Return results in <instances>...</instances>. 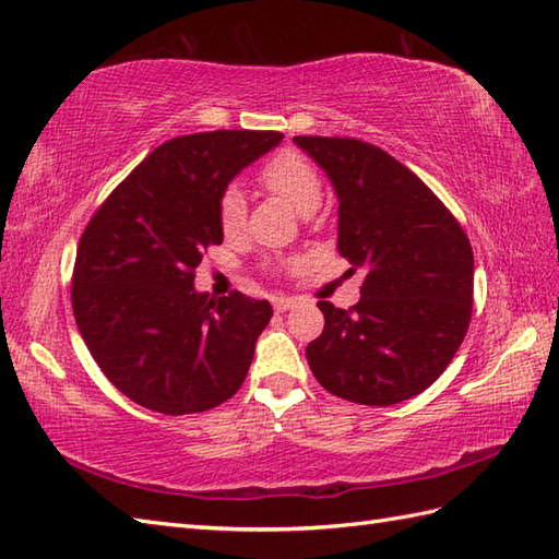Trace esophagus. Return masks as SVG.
Listing matches in <instances>:
<instances>
[{
  "instance_id": "esophagus-1",
  "label": "esophagus",
  "mask_w": 559,
  "mask_h": 559,
  "mask_svg": "<svg viewBox=\"0 0 559 559\" xmlns=\"http://www.w3.org/2000/svg\"><path fill=\"white\" fill-rule=\"evenodd\" d=\"M273 307H276V312H288L295 307V300L293 298H276L273 300Z\"/></svg>"
}]
</instances>
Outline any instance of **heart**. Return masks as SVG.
Returning <instances> with one entry per match:
<instances>
[{"mask_svg": "<svg viewBox=\"0 0 559 559\" xmlns=\"http://www.w3.org/2000/svg\"><path fill=\"white\" fill-rule=\"evenodd\" d=\"M261 185L278 199L286 201L290 209L305 213H314L322 204L324 189L314 165L302 153L283 151L276 158L269 160L261 170ZM221 228L225 235H240L247 218V199L240 187H228L221 197Z\"/></svg>", "mask_w": 559, "mask_h": 559, "instance_id": "1", "label": "heart"}]
</instances>
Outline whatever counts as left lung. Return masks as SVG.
I'll return each mask as SVG.
<instances>
[{"label": "left lung", "mask_w": 559, "mask_h": 559, "mask_svg": "<svg viewBox=\"0 0 559 559\" xmlns=\"http://www.w3.org/2000/svg\"><path fill=\"white\" fill-rule=\"evenodd\" d=\"M338 199V252L365 273L360 302H319L307 362L329 394L362 406L418 396L447 370L471 322L473 249L418 175L358 139L295 136Z\"/></svg>", "instance_id": "obj_1"}]
</instances>
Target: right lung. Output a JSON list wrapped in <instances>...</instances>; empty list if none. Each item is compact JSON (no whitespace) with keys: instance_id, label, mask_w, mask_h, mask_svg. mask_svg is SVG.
I'll use <instances>...</instances> for the list:
<instances>
[{"instance_id":"right-lung-1","label":"right lung","mask_w":559,"mask_h":559,"mask_svg":"<svg viewBox=\"0 0 559 559\" xmlns=\"http://www.w3.org/2000/svg\"><path fill=\"white\" fill-rule=\"evenodd\" d=\"M281 139L221 129L165 141L83 230L71 286L76 326L103 374L139 406L201 413L242 386L271 305L199 293L194 269L223 242V192Z\"/></svg>"}]
</instances>
